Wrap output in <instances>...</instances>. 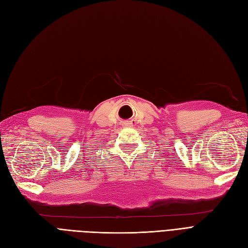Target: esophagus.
I'll return each instance as SVG.
<instances>
[{
  "label": "esophagus",
  "instance_id": "esophagus-1",
  "mask_svg": "<svg viewBox=\"0 0 248 248\" xmlns=\"http://www.w3.org/2000/svg\"><path fill=\"white\" fill-rule=\"evenodd\" d=\"M133 123L132 122H127V123H124V127H133Z\"/></svg>",
  "mask_w": 248,
  "mask_h": 248
}]
</instances>
